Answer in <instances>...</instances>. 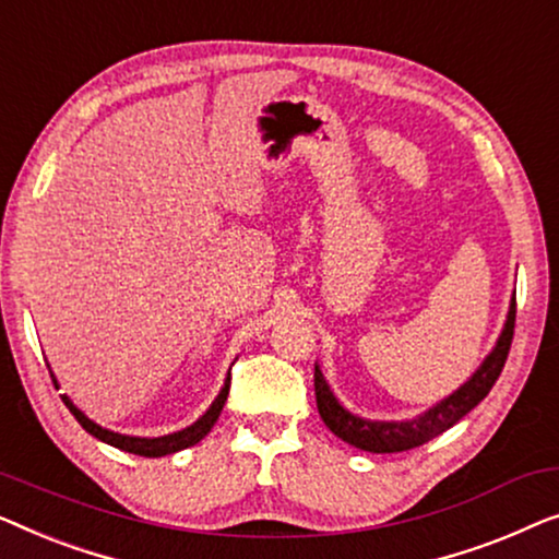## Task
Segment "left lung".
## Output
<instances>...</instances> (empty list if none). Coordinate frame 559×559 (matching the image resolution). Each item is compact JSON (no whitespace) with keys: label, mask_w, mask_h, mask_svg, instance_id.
I'll use <instances>...</instances> for the list:
<instances>
[{"label":"left lung","mask_w":559,"mask_h":559,"mask_svg":"<svg viewBox=\"0 0 559 559\" xmlns=\"http://www.w3.org/2000/svg\"><path fill=\"white\" fill-rule=\"evenodd\" d=\"M514 321L516 296L512 298V306H509L504 332H501L497 347H493L491 355L484 359V365L476 369V374L471 377L463 388L455 390L451 397H445L443 403L430 407L426 415H420V418L415 420L372 423L357 418V415L347 413L340 403H336V397L332 395V390H329L321 369L313 367V390H317V407L321 420H324L326 428L332 430L336 438H342L344 443L361 448V451L369 453H397L428 443V440H433L436 436L443 433V430L455 426L463 415L474 411V407L489 395L493 382L499 380L501 369H504L509 349H512Z\"/></svg>","instance_id":"left-lung-1"}]
</instances>
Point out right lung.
Wrapping results in <instances>:
<instances>
[{
    "mask_svg": "<svg viewBox=\"0 0 559 559\" xmlns=\"http://www.w3.org/2000/svg\"><path fill=\"white\" fill-rule=\"evenodd\" d=\"M52 377V374H50ZM55 382V380H52ZM55 388H58V382H55ZM227 392H230V374H227L225 380V388L219 390V395L215 397V403L210 405V411L202 415L198 423H192L190 428L179 430V433H171V436H162V438H131V436H121V433H114V430H106L96 426V423L85 418V415L78 411V407L70 403L66 395L62 397V403L70 413L75 415V420L81 423V426L88 430L91 436H96L98 440H104V443L114 445V448H121V451H129V453H136V455H146V459H159V455H169V453H177L182 451V448H190L194 443H200V440L210 433L212 426H215V420L219 418V413H223V405L227 400Z\"/></svg>",
    "mask_w": 559,
    "mask_h": 559,
    "instance_id": "right-lung-1",
    "label": "right lung"
}]
</instances>
